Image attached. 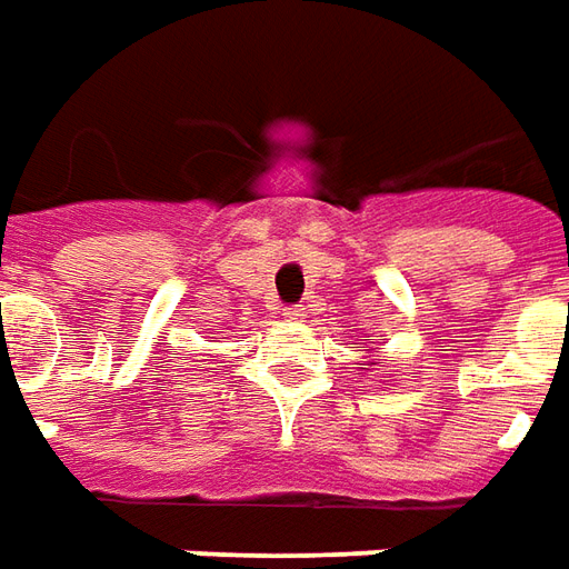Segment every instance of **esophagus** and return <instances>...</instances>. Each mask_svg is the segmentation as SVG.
I'll use <instances>...</instances> for the list:
<instances>
[{"instance_id": "obj_1", "label": "esophagus", "mask_w": 569, "mask_h": 569, "mask_svg": "<svg viewBox=\"0 0 569 569\" xmlns=\"http://www.w3.org/2000/svg\"><path fill=\"white\" fill-rule=\"evenodd\" d=\"M281 316L288 318V321H300V318H303V309H300V306H284Z\"/></svg>"}]
</instances>
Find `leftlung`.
<instances>
[{"label": "left lung", "instance_id": "8db88e82", "mask_svg": "<svg viewBox=\"0 0 569 569\" xmlns=\"http://www.w3.org/2000/svg\"><path fill=\"white\" fill-rule=\"evenodd\" d=\"M365 352H368V349H365ZM370 365H382V361H370Z\"/></svg>", "mask_w": 569, "mask_h": 569}]
</instances>
